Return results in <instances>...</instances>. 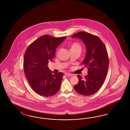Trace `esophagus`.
Segmentation results:
<instances>
[{
	"label": "esophagus",
	"instance_id": "1",
	"mask_svg": "<svg viewBox=\"0 0 130 130\" xmlns=\"http://www.w3.org/2000/svg\"><path fill=\"white\" fill-rule=\"evenodd\" d=\"M65 75H66V76H73V75L72 74H71V73H68V72L65 73Z\"/></svg>",
	"mask_w": 130,
	"mask_h": 130
}]
</instances>
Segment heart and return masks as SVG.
<instances>
[{
    "instance_id": "heart-1",
    "label": "heart",
    "mask_w": 130,
    "mask_h": 130,
    "mask_svg": "<svg viewBox=\"0 0 130 130\" xmlns=\"http://www.w3.org/2000/svg\"><path fill=\"white\" fill-rule=\"evenodd\" d=\"M70 51H78L80 52L82 50V46L79 43L74 42V43L71 44V45L70 47Z\"/></svg>"
}]
</instances>
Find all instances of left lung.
Segmentation results:
<instances>
[{"instance_id": "8db88e82", "label": "left lung", "mask_w": 130, "mask_h": 130, "mask_svg": "<svg viewBox=\"0 0 130 130\" xmlns=\"http://www.w3.org/2000/svg\"><path fill=\"white\" fill-rule=\"evenodd\" d=\"M71 38H79L85 44L86 54L82 64L88 70L84 79L77 75L79 83L74 88L79 94L90 96L100 90L106 79L109 67L106 48L97 36L86 32H78Z\"/></svg>"}]
</instances>
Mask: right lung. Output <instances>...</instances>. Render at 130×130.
<instances>
[{"label": "right lung", "instance_id": "add662e5", "mask_svg": "<svg viewBox=\"0 0 130 130\" xmlns=\"http://www.w3.org/2000/svg\"><path fill=\"white\" fill-rule=\"evenodd\" d=\"M67 37L59 38L42 36L33 42L25 51V74L33 90L40 96L50 97L59 90L63 73L51 71L47 63L54 58L56 50Z\"/></svg>", "mask_w": 130, "mask_h": 130}]
</instances>
